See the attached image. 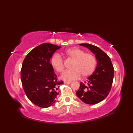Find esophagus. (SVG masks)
I'll return each mask as SVG.
<instances>
[{
	"label": "esophagus",
	"instance_id": "1",
	"mask_svg": "<svg viewBox=\"0 0 133 133\" xmlns=\"http://www.w3.org/2000/svg\"><path fill=\"white\" fill-rule=\"evenodd\" d=\"M64 84H70L71 83V82H67V81H64Z\"/></svg>",
	"mask_w": 133,
	"mask_h": 133
}]
</instances>
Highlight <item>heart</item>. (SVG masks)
<instances>
[{
  "label": "heart",
  "mask_w": 133,
  "mask_h": 133,
  "mask_svg": "<svg viewBox=\"0 0 133 133\" xmlns=\"http://www.w3.org/2000/svg\"><path fill=\"white\" fill-rule=\"evenodd\" d=\"M68 57L74 61L72 62V69L66 70L62 74L61 78L64 81H71L76 79L81 76L87 77L91 75L97 66V59L91 53H86L83 50L77 47H72L65 51ZM50 63L53 69L58 72L64 70V66L63 59L58 55H54L51 58Z\"/></svg>",
  "instance_id": "1"
}]
</instances>
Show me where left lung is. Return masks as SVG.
Instances as JSON below:
<instances>
[{
  "instance_id": "obj_1",
  "label": "left lung",
  "mask_w": 133,
  "mask_h": 133,
  "mask_svg": "<svg viewBox=\"0 0 133 133\" xmlns=\"http://www.w3.org/2000/svg\"><path fill=\"white\" fill-rule=\"evenodd\" d=\"M95 54L97 66L87 82H81L77 95L84 103L94 104L104 99L111 88L114 78V67L111 59L99 48L88 43L79 44Z\"/></svg>"
}]
</instances>
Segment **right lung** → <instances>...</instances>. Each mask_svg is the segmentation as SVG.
I'll return each mask as SVG.
<instances>
[{"label": "right lung", "instance_id": "right-lung-1", "mask_svg": "<svg viewBox=\"0 0 133 133\" xmlns=\"http://www.w3.org/2000/svg\"><path fill=\"white\" fill-rule=\"evenodd\" d=\"M61 47L43 43L28 54L22 63L21 81L27 98L32 103L42 108L51 106L59 94L57 76L50 63L53 54Z\"/></svg>", "mask_w": 133, "mask_h": 133}]
</instances>
